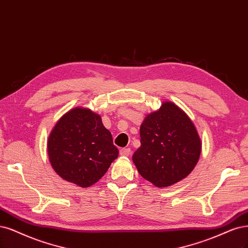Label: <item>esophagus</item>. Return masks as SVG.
<instances>
[{
	"instance_id": "34e87169",
	"label": "esophagus",
	"mask_w": 248,
	"mask_h": 248,
	"mask_svg": "<svg viewBox=\"0 0 248 248\" xmlns=\"http://www.w3.org/2000/svg\"><path fill=\"white\" fill-rule=\"evenodd\" d=\"M120 155L124 157H128L130 155V149H121L120 150Z\"/></svg>"
}]
</instances>
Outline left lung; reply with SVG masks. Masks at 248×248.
Returning <instances> with one entry per match:
<instances>
[{"mask_svg": "<svg viewBox=\"0 0 248 248\" xmlns=\"http://www.w3.org/2000/svg\"><path fill=\"white\" fill-rule=\"evenodd\" d=\"M140 147L132 156L140 174L158 187L178 183L195 168L201 140L191 119L173 102L165 101L140 125Z\"/></svg>", "mask_w": 248, "mask_h": 248, "instance_id": "1", "label": "left lung"}]
</instances>
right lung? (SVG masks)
<instances>
[{
    "label": "right lung",
    "mask_w": 248,
    "mask_h": 248,
    "mask_svg": "<svg viewBox=\"0 0 248 248\" xmlns=\"http://www.w3.org/2000/svg\"><path fill=\"white\" fill-rule=\"evenodd\" d=\"M47 150L55 172L81 187L98 182L119 154L100 116L84 108H72L59 119Z\"/></svg>",
    "instance_id": "1"
}]
</instances>
